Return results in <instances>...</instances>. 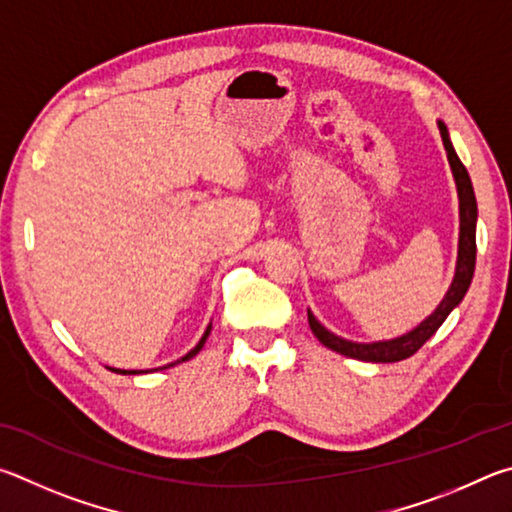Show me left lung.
<instances>
[{"instance_id":"left-lung-1","label":"left lung","mask_w":512,"mask_h":512,"mask_svg":"<svg viewBox=\"0 0 512 512\" xmlns=\"http://www.w3.org/2000/svg\"><path fill=\"white\" fill-rule=\"evenodd\" d=\"M438 130H441L443 146L447 150V161H450V168H452V175L456 182V191H459V218H461L459 258H456V272H454V281L450 285V290H447V294L443 297L441 306H438L432 315L423 321V324L411 330V333H407V335L389 339V342H373V344L348 342V339L337 337L335 333L326 330L315 319V315L308 310V324L312 328V333H315L319 342L326 348H330V351L346 355V357H353V360H362V362L387 364V362L407 360V357L414 355L418 348L423 346L427 339L443 326L447 315H450V312L459 306L465 297V292H468V288H470L472 276H474V263H477V197H474V188H472L468 170H465L459 155L454 152L450 134H447V128L443 121H438Z\"/></svg>"}]
</instances>
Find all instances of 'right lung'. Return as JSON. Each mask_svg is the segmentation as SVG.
Returning a JSON list of instances; mask_svg holds the SVG:
<instances>
[{
  "label": "right lung",
  "mask_w": 512,
  "mask_h": 512,
  "mask_svg": "<svg viewBox=\"0 0 512 512\" xmlns=\"http://www.w3.org/2000/svg\"><path fill=\"white\" fill-rule=\"evenodd\" d=\"M209 333H211V324L206 326L202 339H200V342H197V346L193 348V351H188V353L182 357V360H177V362H173V364H166L164 369H168V366H175V364H179V362H186V360H191V357H195L197 353L202 351V346H204V342H206V337H209ZM110 371H114V373H121V375H139V373H148V371H123V369H110ZM155 371H157V369H155Z\"/></svg>",
  "instance_id": "obj_1"
}]
</instances>
